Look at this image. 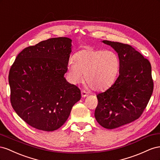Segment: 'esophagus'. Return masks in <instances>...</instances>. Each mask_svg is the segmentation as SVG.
<instances>
[{"label": "esophagus", "mask_w": 160, "mask_h": 160, "mask_svg": "<svg viewBox=\"0 0 160 160\" xmlns=\"http://www.w3.org/2000/svg\"><path fill=\"white\" fill-rule=\"evenodd\" d=\"M81 95H82V98H85V97H88V93L86 92V91H84V90H82L81 92Z\"/></svg>", "instance_id": "34e87169"}]
</instances>
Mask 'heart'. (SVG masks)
Here are the masks:
<instances>
[{
	"instance_id": "b5f03b06",
	"label": "heart",
	"mask_w": 160,
	"mask_h": 160,
	"mask_svg": "<svg viewBox=\"0 0 160 160\" xmlns=\"http://www.w3.org/2000/svg\"><path fill=\"white\" fill-rule=\"evenodd\" d=\"M68 63V74L71 82L79 84L84 74L86 85L95 90L103 91L112 85L120 68L118 55L111 50L86 48L76 52Z\"/></svg>"
}]
</instances>
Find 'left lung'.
<instances>
[{
  "label": "left lung",
  "mask_w": 160,
  "mask_h": 160,
  "mask_svg": "<svg viewBox=\"0 0 160 160\" xmlns=\"http://www.w3.org/2000/svg\"><path fill=\"white\" fill-rule=\"evenodd\" d=\"M117 53L119 76L105 92L97 94L94 116L99 125L112 129L135 121L141 115L153 90L149 62L131 45L103 40Z\"/></svg>",
  "instance_id": "8db88e82"
}]
</instances>
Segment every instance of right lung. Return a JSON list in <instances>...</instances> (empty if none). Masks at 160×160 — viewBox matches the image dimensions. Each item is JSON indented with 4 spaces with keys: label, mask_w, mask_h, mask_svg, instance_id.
Returning <instances> with one entry per match:
<instances>
[{
    "label": "right lung",
    "mask_w": 160,
    "mask_h": 160,
    "mask_svg": "<svg viewBox=\"0 0 160 160\" xmlns=\"http://www.w3.org/2000/svg\"><path fill=\"white\" fill-rule=\"evenodd\" d=\"M72 41L68 38H51L26 48L11 68L8 82L12 107L35 129H59L81 98L80 89L64 77Z\"/></svg>",
    "instance_id": "obj_1"
}]
</instances>
